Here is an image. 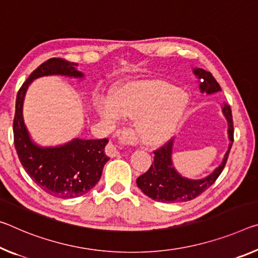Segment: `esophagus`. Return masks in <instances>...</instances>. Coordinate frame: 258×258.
Instances as JSON below:
<instances>
[{"label": "esophagus", "instance_id": "34e87169", "mask_svg": "<svg viewBox=\"0 0 258 258\" xmlns=\"http://www.w3.org/2000/svg\"><path fill=\"white\" fill-rule=\"evenodd\" d=\"M119 139L121 141V144H126V142L132 141L133 140V134L131 132V130H121V132L119 134ZM105 153H107L108 156L110 157H116V156H119V150L117 149V146L112 144V142H110L108 144L107 148H105Z\"/></svg>", "mask_w": 258, "mask_h": 258}]
</instances>
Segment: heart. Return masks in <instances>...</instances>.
<instances>
[{
    "label": "heart",
    "mask_w": 258,
    "mask_h": 258,
    "mask_svg": "<svg viewBox=\"0 0 258 258\" xmlns=\"http://www.w3.org/2000/svg\"><path fill=\"white\" fill-rule=\"evenodd\" d=\"M188 100L173 86L159 81L128 84L113 96L102 95L96 101L97 111L109 121L122 116L136 118L134 132L139 141L156 146L169 140L186 112Z\"/></svg>",
    "instance_id": "b5f03b06"
}]
</instances>
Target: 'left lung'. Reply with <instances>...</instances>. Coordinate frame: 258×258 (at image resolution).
I'll use <instances>...</instances> for the list:
<instances>
[{
    "label": "left lung",
    "mask_w": 258,
    "mask_h": 258,
    "mask_svg": "<svg viewBox=\"0 0 258 258\" xmlns=\"http://www.w3.org/2000/svg\"><path fill=\"white\" fill-rule=\"evenodd\" d=\"M194 75L201 81L200 89L202 93L214 94L222 91L217 80L210 72L203 70V69H194ZM223 113L228 122V138H230L231 144L228 146V150L225 154L222 164L211 174L200 179V180L183 178L174 170L172 165L171 156H172L173 140H170L162 147H159L158 149L154 150V163L146 173L141 174L137 179V185L144 191V194L158 202H186L198 198L217 180L227 162L232 142L234 141V127H233L232 110L230 105H224Z\"/></svg>",
    "instance_id": "1"
}]
</instances>
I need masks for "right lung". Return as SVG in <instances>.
I'll return each instance as SVG.
<instances>
[{
    "mask_svg": "<svg viewBox=\"0 0 258 258\" xmlns=\"http://www.w3.org/2000/svg\"><path fill=\"white\" fill-rule=\"evenodd\" d=\"M77 63L50 58L31 73L22 85L16 99L14 144L18 158L27 174L41 189L59 199H75L91 190L100 180L109 158L104 153L108 139H75L59 147H39L31 140L23 119V102L32 80L39 77L60 75L83 78Z\"/></svg>",
    "mask_w": 258,
    "mask_h": 258,
    "instance_id": "1",
    "label": "right lung"
}]
</instances>
